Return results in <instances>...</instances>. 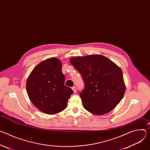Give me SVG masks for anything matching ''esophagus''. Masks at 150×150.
<instances>
[{
    "instance_id": "34e87169",
    "label": "esophagus",
    "mask_w": 150,
    "mask_h": 150,
    "mask_svg": "<svg viewBox=\"0 0 150 150\" xmlns=\"http://www.w3.org/2000/svg\"><path fill=\"white\" fill-rule=\"evenodd\" d=\"M72 89L73 90L74 93H76V88L75 87H73L72 88Z\"/></svg>"
}]
</instances>
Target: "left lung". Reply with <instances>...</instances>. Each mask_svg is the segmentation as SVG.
Instances as JSON below:
<instances>
[{
	"label": "left lung",
	"mask_w": 150,
	"mask_h": 150,
	"mask_svg": "<svg viewBox=\"0 0 150 150\" xmlns=\"http://www.w3.org/2000/svg\"><path fill=\"white\" fill-rule=\"evenodd\" d=\"M70 62L84 81L80 97L87 111L103 115L120 102L126 86L122 71L115 63L99 54L72 57Z\"/></svg>",
	"instance_id": "1"
}]
</instances>
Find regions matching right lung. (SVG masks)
<instances>
[{
  "label": "right lung",
  "instance_id": "1",
  "mask_svg": "<svg viewBox=\"0 0 150 150\" xmlns=\"http://www.w3.org/2000/svg\"><path fill=\"white\" fill-rule=\"evenodd\" d=\"M62 67L58 59H47L34 68L27 79L26 90L30 101L45 114L53 115L63 111L74 93L64 86Z\"/></svg>",
  "mask_w": 150,
  "mask_h": 150
}]
</instances>
